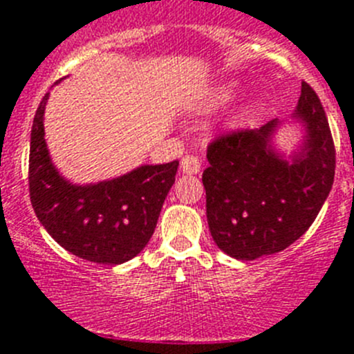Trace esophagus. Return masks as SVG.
<instances>
[{
    "mask_svg": "<svg viewBox=\"0 0 354 354\" xmlns=\"http://www.w3.org/2000/svg\"><path fill=\"white\" fill-rule=\"evenodd\" d=\"M180 170L186 175H196L200 171V161L195 156H184L180 161Z\"/></svg>",
    "mask_w": 354,
    "mask_h": 354,
    "instance_id": "34e87169",
    "label": "esophagus"
}]
</instances>
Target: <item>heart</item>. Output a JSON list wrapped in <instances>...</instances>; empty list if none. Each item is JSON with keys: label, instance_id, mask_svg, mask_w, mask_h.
Instances as JSON below:
<instances>
[{"label": "heart", "instance_id": "obj_1", "mask_svg": "<svg viewBox=\"0 0 354 354\" xmlns=\"http://www.w3.org/2000/svg\"><path fill=\"white\" fill-rule=\"evenodd\" d=\"M239 93V84L236 81H227V83H221L218 86L212 88V92L209 93V99L204 102L205 109H214L220 108V106L228 104L230 101H234ZM255 108V102H248V104L243 108V115H250Z\"/></svg>", "mask_w": 354, "mask_h": 354}]
</instances>
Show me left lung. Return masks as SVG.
I'll return each instance as SVG.
<instances>
[{
	"label": "left lung",
	"mask_w": 354,
	"mask_h": 354,
	"mask_svg": "<svg viewBox=\"0 0 354 354\" xmlns=\"http://www.w3.org/2000/svg\"><path fill=\"white\" fill-rule=\"evenodd\" d=\"M292 120L303 140L289 156L274 147L282 122L225 134L207 147L202 183L211 236L237 261L282 252L303 236L328 198L335 147L326 113L310 84L301 83Z\"/></svg>",
	"instance_id": "obj_1"
}]
</instances>
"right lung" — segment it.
Returning a JSON list of instances; mask_svg holds the SVG:
<instances>
[{"mask_svg":"<svg viewBox=\"0 0 354 354\" xmlns=\"http://www.w3.org/2000/svg\"><path fill=\"white\" fill-rule=\"evenodd\" d=\"M37 108L30 138V198L49 236L76 257L117 266L147 246L179 161L142 165L93 184H74L55 167L44 138V111Z\"/></svg>","mask_w":354,"mask_h":354,"instance_id":"1","label":"right lung"}]
</instances>
